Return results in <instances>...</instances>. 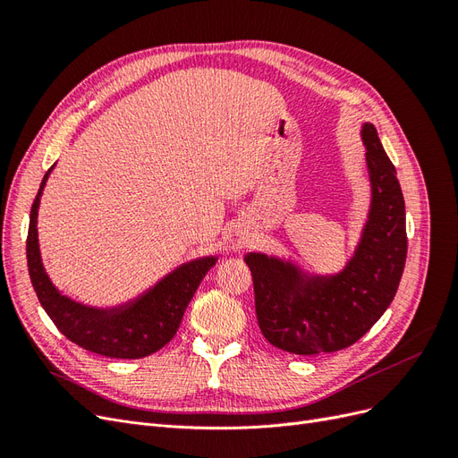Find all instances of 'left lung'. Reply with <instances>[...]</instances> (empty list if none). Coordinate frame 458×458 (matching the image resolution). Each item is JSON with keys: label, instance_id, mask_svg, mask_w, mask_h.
I'll list each match as a JSON object with an SVG mask.
<instances>
[{"label": "left lung", "instance_id": "obj_1", "mask_svg": "<svg viewBox=\"0 0 458 458\" xmlns=\"http://www.w3.org/2000/svg\"><path fill=\"white\" fill-rule=\"evenodd\" d=\"M361 141L370 200L359 241L336 273H315L293 258L250 252L256 317L261 335L275 348L294 355L332 353L348 348L390 306L407 258L405 200L397 172L363 122Z\"/></svg>", "mask_w": 458, "mask_h": 458}]
</instances>
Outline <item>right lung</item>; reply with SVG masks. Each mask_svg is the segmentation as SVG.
<instances>
[{"label":"right lung","instance_id":"right-lung-1","mask_svg":"<svg viewBox=\"0 0 458 458\" xmlns=\"http://www.w3.org/2000/svg\"><path fill=\"white\" fill-rule=\"evenodd\" d=\"M53 168L55 164L41 179L26 241L30 281L41 308L68 340L88 352L114 359H141L158 352L175 336L191 298L206 273L216 266L217 256L183 263L126 306L106 310L72 300L51 281L39 252L38 210Z\"/></svg>","mask_w":458,"mask_h":458}]
</instances>
